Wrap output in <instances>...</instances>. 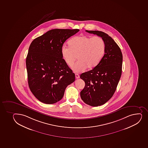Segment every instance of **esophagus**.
Wrapping results in <instances>:
<instances>
[{
  "instance_id": "1",
  "label": "esophagus",
  "mask_w": 148,
  "mask_h": 148,
  "mask_svg": "<svg viewBox=\"0 0 148 148\" xmlns=\"http://www.w3.org/2000/svg\"><path fill=\"white\" fill-rule=\"evenodd\" d=\"M75 77H76V79H79V76L78 74H77V73H76L75 74Z\"/></svg>"
}]
</instances>
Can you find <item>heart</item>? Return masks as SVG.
I'll use <instances>...</instances> for the list:
<instances>
[{
    "mask_svg": "<svg viewBox=\"0 0 148 148\" xmlns=\"http://www.w3.org/2000/svg\"><path fill=\"white\" fill-rule=\"evenodd\" d=\"M68 45L69 47L63 46L61 48V54L69 66H73L77 56L79 61L72 67L76 72L96 67L105 53V42L100 37L91 38L87 35L77 36L70 39Z\"/></svg>",
    "mask_w": 148,
    "mask_h": 148,
    "instance_id": "obj_1",
    "label": "heart"
}]
</instances>
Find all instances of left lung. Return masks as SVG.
I'll return each instance as SVG.
<instances>
[{"label":"left lung","mask_w":148,"mask_h":148,"mask_svg":"<svg viewBox=\"0 0 148 148\" xmlns=\"http://www.w3.org/2000/svg\"><path fill=\"white\" fill-rule=\"evenodd\" d=\"M86 31L101 37L106 46L104 55L98 66L80 75L86 84L80 93L81 99L88 105L98 106L108 101L116 91L122 73L123 57L121 49L107 34Z\"/></svg>","instance_id":"obj_1"}]
</instances>
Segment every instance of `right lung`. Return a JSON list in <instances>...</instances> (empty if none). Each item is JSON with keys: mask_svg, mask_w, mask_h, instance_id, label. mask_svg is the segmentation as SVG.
<instances>
[{"mask_svg": "<svg viewBox=\"0 0 148 148\" xmlns=\"http://www.w3.org/2000/svg\"><path fill=\"white\" fill-rule=\"evenodd\" d=\"M79 31L51 29L31 43L26 58L28 84L41 102H58L66 87L75 81V74L62 59L61 50L66 40Z\"/></svg>", "mask_w": 148, "mask_h": 148, "instance_id": "1", "label": "right lung"}]
</instances>
